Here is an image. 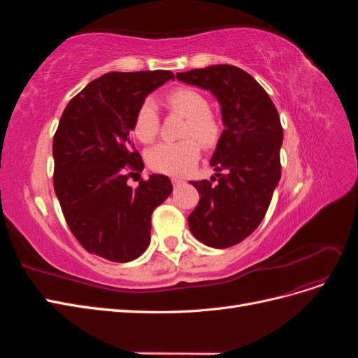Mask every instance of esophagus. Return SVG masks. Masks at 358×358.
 <instances>
[{
    "label": "esophagus",
    "instance_id": "1",
    "mask_svg": "<svg viewBox=\"0 0 358 358\" xmlns=\"http://www.w3.org/2000/svg\"><path fill=\"white\" fill-rule=\"evenodd\" d=\"M171 182H173V185H175V187H179V185H182V183H183V180L179 179V178H173Z\"/></svg>",
    "mask_w": 358,
    "mask_h": 358
}]
</instances>
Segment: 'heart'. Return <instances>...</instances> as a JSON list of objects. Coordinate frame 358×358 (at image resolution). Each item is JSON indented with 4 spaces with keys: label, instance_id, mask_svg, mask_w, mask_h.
I'll use <instances>...</instances> for the list:
<instances>
[{
    "label": "heart",
    "instance_id": "b5f03b06",
    "mask_svg": "<svg viewBox=\"0 0 358 358\" xmlns=\"http://www.w3.org/2000/svg\"><path fill=\"white\" fill-rule=\"evenodd\" d=\"M166 106L170 112L187 117L182 128L185 140L178 143H159L149 150L148 164L155 171L170 176H183L196 167L200 158V145L212 149L218 145L222 127L218 117L209 112V101L206 96L191 88H176L166 95ZM159 129L157 106L152 100H145L138 106L133 122V133L142 143H152ZM198 138V142L187 139Z\"/></svg>",
    "mask_w": 358,
    "mask_h": 358
}]
</instances>
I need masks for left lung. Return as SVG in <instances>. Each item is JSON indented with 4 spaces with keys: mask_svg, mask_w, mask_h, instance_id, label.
I'll use <instances>...</instances> for the list:
<instances>
[{
    "mask_svg": "<svg viewBox=\"0 0 358 358\" xmlns=\"http://www.w3.org/2000/svg\"><path fill=\"white\" fill-rule=\"evenodd\" d=\"M176 79L210 91L221 106L224 131L210 159L216 173L210 180L189 182L200 201L188 224L201 243L230 248L263 221L279 183L280 119L263 86L239 67L220 64L178 73Z\"/></svg>",
    "mask_w": 358,
    "mask_h": 358,
    "instance_id": "8db88e82",
    "label": "left lung"
}]
</instances>
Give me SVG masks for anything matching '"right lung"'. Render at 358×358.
<instances>
[{
    "mask_svg": "<svg viewBox=\"0 0 358 358\" xmlns=\"http://www.w3.org/2000/svg\"><path fill=\"white\" fill-rule=\"evenodd\" d=\"M170 79L169 70L103 74L70 100L53 137V188L64 218L86 251L109 262L128 263L146 251L150 216L173 191L164 175L137 188L127 183L143 170L129 137L136 112Z\"/></svg>",
    "mask_w": 358,
    "mask_h": 358,
    "instance_id": "obj_1",
    "label": "right lung"
}]
</instances>
